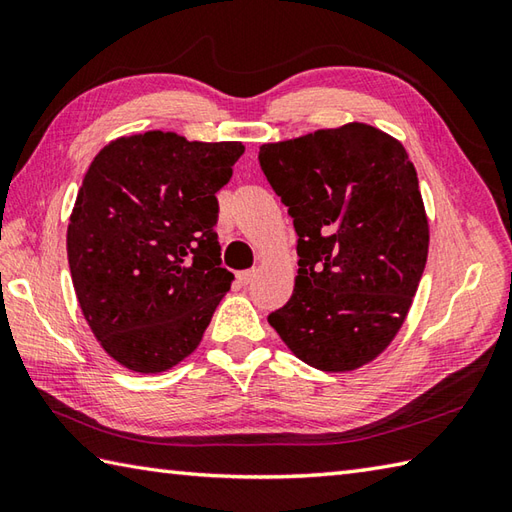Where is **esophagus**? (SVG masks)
<instances>
[{
  "label": "esophagus",
  "instance_id": "obj_1",
  "mask_svg": "<svg viewBox=\"0 0 512 512\" xmlns=\"http://www.w3.org/2000/svg\"><path fill=\"white\" fill-rule=\"evenodd\" d=\"M257 277V270L253 268V270H242V273H237V281H239V284H242V286H248L250 284V281H253Z\"/></svg>",
  "mask_w": 512,
  "mask_h": 512
}]
</instances>
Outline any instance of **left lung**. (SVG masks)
Returning a JSON list of instances; mask_svg holds the SVG:
<instances>
[{"instance_id": "1", "label": "left lung", "mask_w": 512, "mask_h": 512, "mask_svg": "<svg viewBox=\"0 0 512 512\" xmlns=\"http://www.w3.org/2000/svg\"><path fill=\"white\" fill-rule=\"evenodd\" d=\"M259 165L295 224L299 273L268 317L321 372H354L407 319L429 253L418 173L400 140L367 123L266 143Z\"/></svg>"}]
</instances>
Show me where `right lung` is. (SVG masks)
Returning <instances> with one entry per match:
<instances>
[{"mask_svg":"<svg viewBox=\"0 0 512 512\" xmlns=\"http://www.w3.org/2000/svg\"><path fill=\"white\" fill-rule=\"evenodd\" d=\"M244 145L176 132L121 136L94 156L68 224V262L90 330L116 363L167 372L200 345L231 290L215 193Z\"/></svg>","mask_w":512,"mask_h":512,"instance_id":"right-lung-1","label":"right lung"}]
</instances>
